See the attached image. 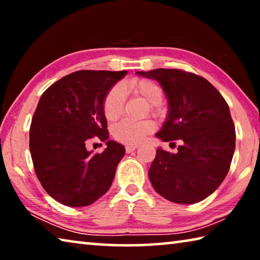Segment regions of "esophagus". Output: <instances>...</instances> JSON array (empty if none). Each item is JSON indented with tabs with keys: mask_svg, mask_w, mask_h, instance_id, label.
<instances>
[{
	"mask_svg": "<svg viewBox=\"0 0 260 260\" xmlns=\"http://www.w3.org/2000/svg\"><path fill=\"white\" fill-rule=\"evenodd\" d=\"M125 149H126V152L127 153H131V152H133L134 150H136V149H138V146H126Z\"/></svg>",
	"mask_w": 260,
	"mask_h": 260,
	"instance_id": "34e87169",
	"label": "esophagus"
}]
</instances>
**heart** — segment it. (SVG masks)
I'll use <instances>...</instances> for the list:
<instances>
[{
	"instance_id": "heart-1",
	"label": "heart",
	"mask_w": 260,
	"mask_h": 260,
	"mask_svg": "<svg viewBox=\"0 0 260 260\" xmlns=\"http://www.w3.org/2000/svg\"><path fill=\"white\" fill-rule=\"evenodd\" d=\"M126 90L131 94L143 99L150 104V110L153 114H160V101L162 99V90L157 82L150 79H134L125 86ZM125 96L120 86H114L105 95L103 102V112L109 121H116L121 117L124 112ZM155 129V124L151 120L132 121L122 120L119 124L114 125L112 128V135L117 141L121 143L134 144L140 143L148 134Z\"/></svg>"
}]
</instances>
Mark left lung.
Instances as JSON below:
<instances>
[{"mask_svg": "<svg viewBox=\"0 0 260 260\" xmlns=\"http://www.w3.org/2000/svg\"><path fill=\"white\" fill-rule=\"evenodd\" d=\"M158 81L169 105L156 136L162 142L181 140L177 153L159 147L149 170L155 190L179 204L203 201L230 171L235 151V127L221 94L203 77L181 70L136 72Z\"/></svg>", "mask_w": 260, "mask_h": 260, "instance_id": "1", "label": "left lung"}]
</instances>
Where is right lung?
Here are the masks:
<instances>
[{
  "label": "right lung",
  "mask_w": 260,
  "mask_h": 260,
  "mask_svg": "<svg viewBox=\"0 0 260 260\" xmlns=\"http://www.w3.org/2000/svg\"><path fill=\"white\" fill-rule=\"evenodd\" d=\"M127 71L82 70L65 76L42 94L29 129V151L38 179L52 199L78 208L109 190L125 148L109 140L103 102ZM105 140L102 154L85 148L91 137Z\"/></svg>",
  "instance_id": "1"
}]
</instances>
